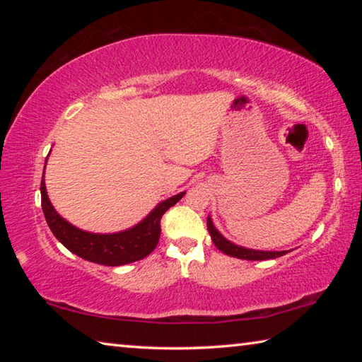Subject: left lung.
Segmentation results:
<instances>
[{
  "label": "left lung",
  "mask_w": 362,
  "mask_h": 362,
  "mask_svg": "<svg viewBox=\"0 0 362 362\" xmlns=\"http://www.w3.org/2000/svg\"><path fill=\"white\" fill-rule=\"evenodd\" d=\"M207 230H209L211 240L216 244L218 250H222L223 254L236 257V259L243 260H269V259H278V257L284 255L289 252V250H257V249H249L244 246H238V244L231 243L226 240V238L220 233L216 225H214L211 216H207Z\"/></svg>",
  "instance_id": "8db88e82"
}]
</instances>
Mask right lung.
<instances>
[{
    "instance_id": "1",
    "label": "right lung",
    "mask_w": 362,
    "mask_h": 362,
    "mask_svg": "<svg viewBox=\"0 0 362 362\" xmlns=\"http://www.w3.org/2000/svg\"><path fill=\"white\" fill-rule=\"evenodd\" d=\"M183 194H185V192L161 201L148 216L140 220L137 225L131 226V228L116 233H90L66 222L54 209L51 199L47 196L45 175L41 179V207L54 236L70 252L76 254L84 260L105 267L126 265V263L142 260L146 255L151 254L159 241V235H161L159 222H161L163 214L169 207H173L177 201H180Z\"/></svg>"
}]
</instances>
